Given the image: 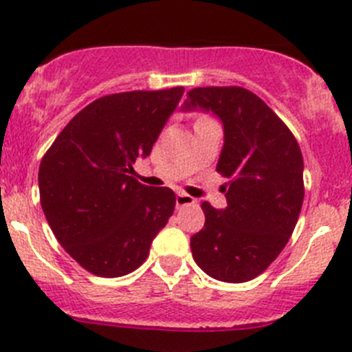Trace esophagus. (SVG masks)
<instances>
[{
  "instance_id": "34e87169",
  "label": "esophagus",
  "mask_w": 352,
  "mask_h": 352,
  "mask_svg": "<svg viewBox=\"0 0 352 352\" xmlns=\"http://www.w3.org/2000/svg\"><path fill=\"white\" fill-rule=\"evenodd\" d=\"M196 199L192 198V196L186 195V192H179L175 198V205L177 208H182V206H187V205H195Z\"/></svg>"
}]
</instances>
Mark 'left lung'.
I'll return each instance as SVG.
<instances>
[{
  "label": "left lung",
  "mask_w": 352,
  "mask_h": 352,
  "mask_svg": "<svg viewBox=\"0 0 352 352\" xmlns=\"http://www.w3.org/2000/svg\"><path fill=\"white\" fill-rule=\"evenodd\" d=\"M212 111L224 126L217 172L228 206L203 201L205 228L191 236L196 264L226 283H245L274 262L304 201V160L287 124L241 87L192 88L182 111Z\"/></svg>",
  "instance_id": "obj_1"
}]
</instances>
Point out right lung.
I'll list each match as a JSON object with an SVG mask.
<instances>
[{
    "mask_svg": "<svg viewBox=\"0 0 352 352\" xmlns=\"http://www.w3.org/2000/svg\"><path fill=\"white\" fill-rule=\"evenodd\" d=\"M184 88L123 91L81 109L39 165L41 208L64 250L102 278L135 271L175 208V192L133 179L137 157L179 106Z\"/></svg>",
    "mask_w": 352,
    "mask_h": 352,
    "instance_id": "right-lung-1",
    "label": "right lung"
}]
</instances>
